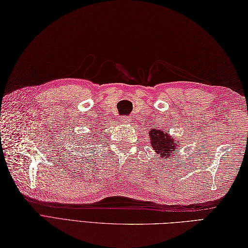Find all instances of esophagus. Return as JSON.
Segmentation results:
<instances>
[{
    "mask_svg": "<svg viewBox=\"0 0 248 248\" xmlns=\"http://www.w3.org/2000/svg\"><path fill=\"white\" fill-rule=\"evenodd\" d=\"M120 120H121V122H122V123H125V124H127V123H129V122H130V118H129V117H127V116H123V117H121V118H120Z\"/></svg>",
    "mask_w": 248,
    "mask_h": 248,
    "instance_id": "obj_1",
    "label": "esophagus"
}]
</instances>
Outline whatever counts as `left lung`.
<instances>
[{"mask_svg":"<svg viewBox=\"0 0 248 248\" xmlns=\"http://www.w3.org/2000/svg\"><path fill=\"white\" fill-rule=\"evenodd\" d=\"M149 138L152 148L155 150V153L165 159L176 156L178 147H182L178 140L170 136L169 133L156 128H152L150 130Z\"/></svg>","mask_w":248,"mask_h":248,"instance_id":"obj_1","label":"left lung"}]
</instances>
